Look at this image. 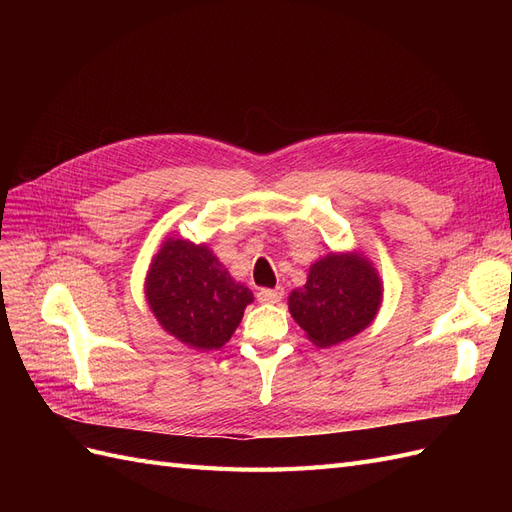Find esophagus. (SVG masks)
I'll return each instance as SVG.
<instances>
[{"label":"esophagus","mask_w":512,"mask_h":512,"mask_svg":"<svg viewBox=\"0 0 512 512\" xmlns=\"http://www.w3.org/2000/svg\"><path fill=\"white\" fill-rule=\"evenodd\" d=\"M256 297L260 303H280L284 299V288H260Z\"/></svg>","instance_id":"34e87169"}]
</instances>
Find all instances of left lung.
I'll return each instance as SVG.
<instances>
[{"mask_svg": "<svg viewBox=\"0 0 512 512\" xmlns=\"http://www.w3.org/2000/svg\"><path fill=\"white\" fill-rule=\"evenodd\" d=\"M382 284L361 254H329L314 262L303 288L292 290L288 309L318 348L361 333L376 318Z\"/></svg>", "mask_w": 512, "mask_h": 512, "instance_id": "left-lung-1", "label": "left lung"}]
</instances>
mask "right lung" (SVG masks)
Returning <instances> with one entry per match:
<instances>
[{
  "label": "right lung",
  "instance_id": "add662e5",
  "mask_svg": "<svg viewBox=\"0 0 512 512\" xmlns=\"http://www.w3.org/2000/svg\"><path fill=\"white\" fill-rule=\"evenodd\" d=\"M145 294L162 327L198 350L222 348L254 301L207 245L166 239L153 256Z\"/></svg>",
  "mask_w": 512,
  "mask_h": 512
}]
</instances>
